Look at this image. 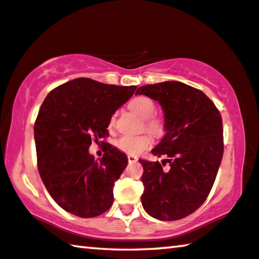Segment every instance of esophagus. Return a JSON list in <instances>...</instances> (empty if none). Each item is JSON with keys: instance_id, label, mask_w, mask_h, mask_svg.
Here are the masks:
<instances>
[{"instance_id": "1", "label": "esophagus", "mask_w": 259, "mask_h": 259, "mask_svg": "<svg viewBox=\"0 0 259 259\" xmlns=\"http://www.w3.org/2000/svg\"><path fill=\"white\" fill-rule=\"evenodd\" d=\"M137 157H135V155H128V161L130 162V163H133V162H136L137 161Z\"/></svg>"}]
</instances>
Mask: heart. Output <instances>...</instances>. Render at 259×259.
<instances>
[{
	"mask_svg": "<svg viewBox=\"0 0 259 259\" xmlns=\"http://www.w3.org/2000/svg\"><path fill=\"white\" fill-rule=\"evenodd\" d=\"M129 108L136 113L139 117L145 120V129L149 130L155 136H161L165 133V122L161 117L153 116L155 113V104L150 98L139 96L130 101ZM115 122V115L110 117L109 124L113 125ZM152 144V139L147 135L142 136H123L117 139L116 146L118 150L128 154H141L142 152L149 149Z\"/></svg>",
	"mask_w": 259,
	"mask_h": 259,
	"instance_id": "obj_1",
	"label": "heart"
}]
</instances>
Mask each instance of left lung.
Here are the masks:
<instances>
[{"instance_id":"8db88e82","label":"left lung","mask_w":259,"mask_h":259,"mask_svg":"<svg viewBox=\"0 0 259 259\" xmlns=\"http://www.w3.org/2000/svg\"><path fill=\"white\" fill-rule=\"evenodd\" d=\"M136 94L161 106L166 134L151 152L169 158L161 163L139 159L144 168L143 207L158 220L186 218L207 198L223 160L220 112L200 90L181 81L144 85ZM167 161L170 168L165 170Z\"/></svg>"}]
</instances>
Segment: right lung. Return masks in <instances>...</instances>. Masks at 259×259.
I'll list each match as a JSON object with an SVG mask.
<instances>
[{
  "mask_svg": "<svg viewBox=\"0 0 259 259\" xmlns=\"http://www.w3.org/2000/svg\"><path fill=\"white\" fill-rule=\"evenodd\" d=\"M136 89L76 78L57 86L44 100L34 123L38 169L49 195L63 210L93 218L112 206L114 184L128 158L106 144L97 161L89 147L109 136L110 117Z\"/></svg>",
  "mask_w": 259,
  "mask_h": 259,
  "instance_id": "obj_1",
  "label": "right lung"
}]
</instances>
